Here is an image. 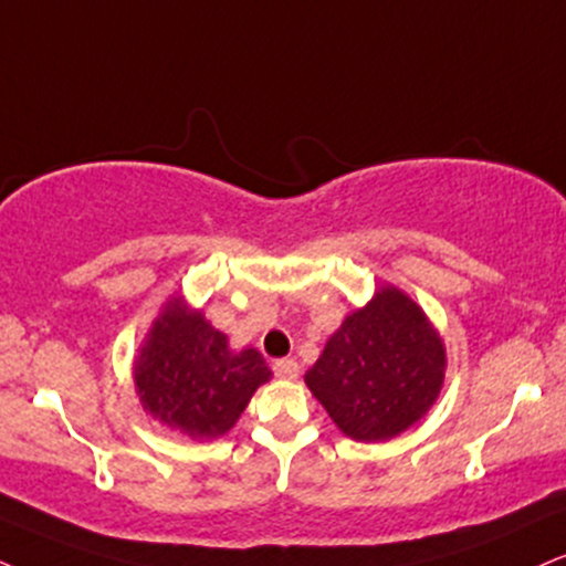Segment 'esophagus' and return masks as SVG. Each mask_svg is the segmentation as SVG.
I'll list each match as a JSON object with an SVG mask.
<instances>
[{
    "label": "esophagus",
    "mask_w": 566,
    "mask_h": 566,
    "mask_svg": "<svg viewBox=\"0 0 566 566\" xmlns=\"http://www.w3.org/2000/svg\"><path fill=\"white\" fill-rule=\"evenodd\" d=\"M272 373L281 380H296L298 378V361L296 359H277L272 365Z\"/></svg>",
    "instance_id": "34e87169"
}]
</instances>
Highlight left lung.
<instances>
[{"label":"left lung","instance_id":"obj_1","mask_svg":"<svg viewBox=\"0 0 566 566\" xmlns=\"http://www.w3.org/2000/svg\"><path fill=\"white\" fill-rule=\"evenodd\" d=\"M446 348L403 291L382 285L327 338L304 375L312 396L354 441H388L428 415L443 388Z\"/></svg>","mask_w":566,"mask_h":566}]
</instances>
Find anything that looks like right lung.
Segmentation results:
<instances>
[{"instance_id": "1", "label": "right lung", "mask_w": 566, "mask_h": 566, "mask_svg": "<svg viewBox=\"0 0 566 566\" xmlns=\"http://www.w3.org/2000/svg\"><path fill=\"white\" fill-rule=\"evenodd\" d=\"M270 375L256 348L230 352L226 333L180 296L163 306L134 361L146 415L193 441L226 436Z\"/></svg>"}]
</instances>
